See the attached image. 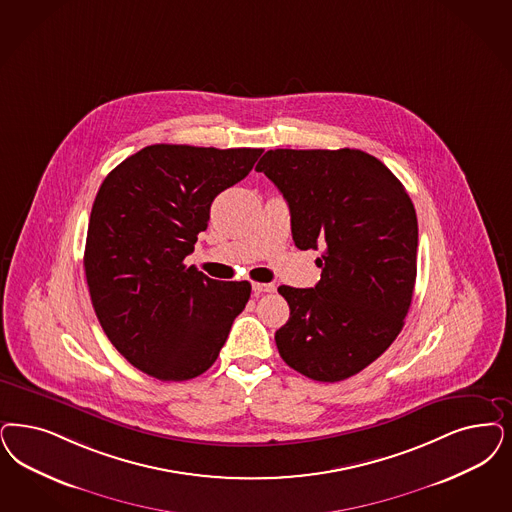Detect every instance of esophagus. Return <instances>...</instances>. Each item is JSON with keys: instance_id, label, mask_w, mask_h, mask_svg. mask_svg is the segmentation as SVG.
I'll return each instance as SVG.
<instances>
[{"instance_id": "34e87169", "label": "esophagus", "mask_w": 512, "mask_h": 512, "mask_svg": "<svg viewBox=\"0 0 512 512\" xmlns=\"http://www.w3.org/2000/svg\"><path fill=\"white\" fill-rule=\"evenodd\" d=\"M253 291H255V295L274 293V291H276V285H274V283H253Z\"/></svg>"}]
</instances>
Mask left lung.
Here are the masks:
<instances>
[{"label": "left lung", "instance_id": "obj_1", "mask_svg": "<svg viewBox=\"0 0 512 512\" xmlns=\"http://www.w3.org/2000/svg\"><path fill=\"white\" fill-rule=\"evenodd\" d=\"M257 172L280 189L299 249H318L312 289L282 285L283 361L340 382L369 367L401 333L416 283L418 219L403 183L359 149H274Z\"/></svg>", "mask_w": 512, "mask_h": 512}]
</instances>
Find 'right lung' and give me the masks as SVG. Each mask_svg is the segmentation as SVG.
Segmentation results:
<instances>
[{
	"label": "right lung",
	"mask_w": 512,
	"mask_h": 512,
	"mask_svg": "<svg viewBox=\"0 0 512 512\" xmlns=\"http://www.w3.org/2000/svg\"><path fill=\"white\" fill-rule=\"evenodd\" d=\"M263 149L157 143L107 174L90 212L85 274L111 344L164 382L215 363L251 295L183 261L210 221L213 198L242 181Z\"/></svg>",
	"instance_id": "obj_1"
}]
</instances>
